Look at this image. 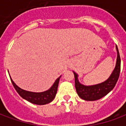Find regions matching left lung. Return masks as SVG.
Segmentation results:
<instances>
[{
	"label": "left lung",
	"mask_w": 126,
	"mask_h": 126,
	"mask_svg": "<svg viewBox=\"0 0 126 126\" xmlns=\"http://www.w3.org/2000/svg\"><path fill=\"white\" fill-rule=\"evenodd\" d=\"M117 52V61L115 67L111 74L110 77L106 81L100 84L93 86H84L80 84L78 79V74L74 71L75 77V87L78 94L79 97L85 100H98L111 92L115 87L117 80L119 79L120 69H121V59L119 56V50L116 46Z\"/></svg>",
	"instance_id": "left-lung-1"
}]
</instances>
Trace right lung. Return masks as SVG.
I'll use <instances>...</instances> for the list:
<instances>
[{"instance_id": "add662e5", "label": "right lung", "mask_w": 126, "mask_h": 126, "mask_svg": "<svg viewBox=\"0 0 126 126\" xmlns=\"http://www.w3.org/2000/svg\"><path fill=\"white\" fill-rule=\"evenodd\" d=\"M60 78L61 76L56 79L55 83L53 84L50 89L42 93H33V92L23 90L15 84L14 82L13 81V79H11V78H10L15 89L21 97L33 104L42 105H46V104L50 103L55 98L57 92L58 85H59Z\"/></svg>"}]
</instances>
